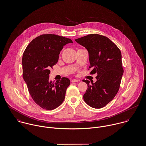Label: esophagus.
I'll use <instances>...</instances> for the list:
<instances>
[{
    "label": "esophagus",
    "instance_id": "1",
    "mask_svg": "<svg viewBox=\"0 0 146 146\" xmlns=\"http://www.w3.org/2000/svg\"><path fill=\"white\" fill-rule=\"evenodd\" d=\"M78 81H79V80H76V79H73V80H71V82H72V83H73V82H78Z\"/></svg>",
    "mask_w": 146,
    "mask_h": 146
}]
</instances>
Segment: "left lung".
I'll return each instance as SVG.
<instances>
[{"instance_id":"1","label":"left lung","mask_w":146,"mask_h":146,"mask_svg":"<svg viewBox=\"0 0 146 146\" xmlns=\"http://www.w3.org/2000/svg\"><path fill=\"white\" fill-rule=\"evenodd\" d=\"M76 41L88 51L90 74H98L96 82L91 85L90 81L83 80L88 85L84 99L92 108H103L113 100L119 88L123 73L121 51L108 38L97 34H88Z\"/></svg>"}]
</instances>
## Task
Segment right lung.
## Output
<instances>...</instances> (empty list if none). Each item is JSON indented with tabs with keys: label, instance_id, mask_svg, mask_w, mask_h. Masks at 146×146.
I'll return each instance as SVG.
<instances>
[{
	"label": "right lung",
	"instance_id": "right-lung-1",
	"mask_svg": "<svg viewBox=\"0 0 146 146\" xmlns=\"http://www.w3.org/2000/svg\"><path fill=\"white\" fill-rule=\"evenodd\" d=\"M73 43L68 38L55 34H42L34 39L25 50L23 59V76L30 95L41 108L52 110L63 102L67 88L68 78L56 82L49 80L50 68L58 61L63 46Z\"/></svg>",
	"mask_w": 146,
	"mask_h": 146
}]
</instances>
